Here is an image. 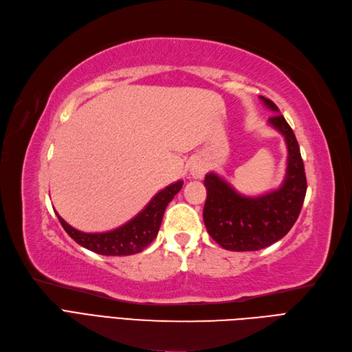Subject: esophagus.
<instances>
[{"label":"esophagus","instance_id":"esophagus-1","mask_svg":"<svg viewBox=\"0 0 352 352\" xmlns=\"http://www.w3.org/2000/svg\"><path fill=\"white\" fill-rule=\"evenodd\" d=\"M205 170H207V168H205V166H204V163H202V162L195 160V162H192V163H190L189 173H190V176H192V177H195V179H202V177H204V175H205Z\"/></svg>","mask_w":352,"mask_h":352}]
</instances>
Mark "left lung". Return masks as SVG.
Segmentation results:
<instances>
[{
  "label": "left lung",
  "mask_w": 352,
  "mask_h": 352,
  "mask_svg": "<svg viewBox=\"0 0 352 352\" xmlns=\"http://www.w3.org/2000/svg\"><path fill=\"white\" fill-rule=\"evenodd\" d=\"M261 100L274 113H280L272 100L263 96ZM268 122L283 134L288 150L281 188L261 197H245L215 173H208L204 180V223L210 236L227 250L250 252L275 243L292 230L305 202L307 180L294 132L283 115L271 116Z\"/></svg>",
  "instance_id": "8db88e82"
}]
</instances>
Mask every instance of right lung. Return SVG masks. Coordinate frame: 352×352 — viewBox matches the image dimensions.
<instances>
[{
  "label": "right lung",
  "instance_id": "1",
  "mask_svg": "<svg viewBox=\"0 0 352 352\" xmlns=\"http://www.w3.org/2000/svg\"><path fill=\"white\" fill-rule=\"evenodd\" d=\"M184 186V180H177L175 184L162 189L157 195L147 204L138 215H135L126 224L106 233H84L80 230L71 227L67 221L59 217V223L71 239L77 243L94 253L104 254V256H128L142 252L150 246L155 239L162 226L166 207L176 193Z\"/></svg>",
  "mask_w": 352,
  "mask_h": 352
}]
</instances>
